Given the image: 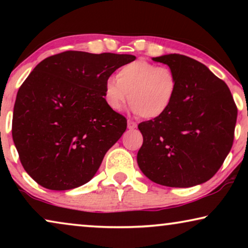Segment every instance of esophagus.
Masks as SVG:
<instances>
[{
  "label": "esophagus",
  "instance_id": "34e87169",
  "mask_svg": "<svg viewBox=\"0 0 248 248\" xmlns=\"http://www.w3.org/2000/svg\"><path fill=\"white\" fill-rule=\"evenodd\" d=\"M127 127L130 128V130H133V128L137 127V123H135L134 121L128 120V121H127Z\"/></svg>",
  "mask_w": 248,
  "mask_h": 248
}]
</instances>
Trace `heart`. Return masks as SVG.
Instances as JSON below:
<instances>
[{
    "label": "heart",
    "instance_id": "b5f03b06",
    "mask_svg": "<svg viewBox=\"0 0 248 248\" xmlns=\"http://www.w3.org/2000/svg\"><path fill=\"white\" fill-rule=\"evenodd\" d=\"M176 90L177 78L171 69L138 60L122 66L116 79L105 81L104 98L113 110H121L128 98L133 111L151 120L167 113Z\"/></svg>",
    "mask_w": 248,
    "mask_h": 248
}]
</instances>
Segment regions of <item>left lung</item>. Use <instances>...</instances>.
<instances>
[{"label":"left lung","mask_w":248,"mask_h":248,"mask_svg":"<svg viewBox=\"0 0 248 248\" xmlns=\"http://www.w3.org/2000/svg\"><path fill=\"white\" fill-rule=\"evenodd\" d=\"M177 78L170 108L142 122L138 164L152 182L191 187L213 177L232 147L237 106L225 81L191 57L169 54L152 59Z\"/></svg>","instance_id":"obj_1"}]
</instances>
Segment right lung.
<instances>
[{"label":"right lung","mask_w":248,"mask_h":248,"mask_svg":"<svg viewBox=\"0 0 248 248\" xmlns=\"http://www.w3.org/2000/svg\"><path fill=\"white\" fill-rule=\"evenodd\" d=\"M134 55L66 50L47 57L19 88L12 138L33 181L53 191L93 177L127 126L104 98L105 81Z\"/></svg>","instance_id":"obj_1"}]
</instances>
